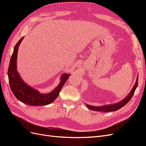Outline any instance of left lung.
<instances>
[{"mask_svg": "<svg viewBox=\"0 0 146 146\" xmlns=\"http://www.w3.org/2000/svg\"><path fill=\"white\" fill-rule=\"evenodd\" d=\"M138 75L136 78V81L135 84L134 86L132 88L131 91H130V93L127 96L125 99H123L122 101L119 102L118 103L111 104V105H104L101 106V107H98V106H92L86 104V107L89 108L90 110H93V111H102V112H110V111H114L116 110L121 108L123 106L125 105L129 102L130 100V99L133 97L135 91L136 89L137 86H138Z\"/></svg>", "mask_w": 146, "mask_h": 146, "instance_id": "obj_1", "label": "left lung"}]
</instances>
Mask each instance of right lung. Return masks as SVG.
I'll use <instances>...</instances> for the list:
<instances>
[{
    "label": "right lung",
    "mask_w": 146,
    "mask_h": 146,
    "mask_svg": "<svg viewBox=\"0 0 146 146\" xmlns=\"http://www.w3.org/2000/svg\"><path fill=\"white\" fill-rule=\"evenodd\" d=\"M24 37L20 39L14 48L8 70V80L13 94L19 101L31 106L46 105L53 102L58 96L61 88L70 76L67 73L61 77L59 85L50 93L41 94L27 85L19 76L17 70V55L19 44Z\"/></svg>",
    "instance_id": "add662e5"
}]
</instances>
